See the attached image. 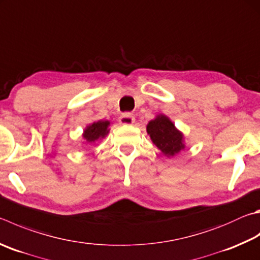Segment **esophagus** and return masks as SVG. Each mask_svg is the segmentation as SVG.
Returning <instances> with one entry per match:
<instances>
[{"label": "esophagus", "instance_id": "1", "mask_svg": "<svg viewBox=\"0 0 260 260\" xmlns=\"http://www.w3.org/2000/svg\"><path fill=\"white\" fill-rule=\"evenodd\" d=\"M119 122L122 125H133L135 122V118L129 112H125L119 117Z\"/></svg>", "mask_w": 260, "mask_h": 260}]
</instances>
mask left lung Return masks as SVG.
I'll list each match as a JSON object with an SVG mask.
<instances>
[{
    "label": "left lung",
    "mask_w": 260,
    "mask_h": 260,
    "mask_svg": "<svg viewBox=\"0 0 260 260\" xmlns=\"http://www.w3.org/2000/svg\"><path fill=\"white\" fill-rule=\"evenodd\" d=\"M146 133L165 157L173 158L185 149V138L171 118L164 114L155 116L146 125Z\"/></svg>",
    "instance_id": "left-lung-1"
}]
</instances>
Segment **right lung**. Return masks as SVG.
Here are the masks:
<instances>
[{
  "instance_id": "add662e5",
  "label": "right lung",
  "mask_w": 260,
  "mask_h": 260,
  "mask_svg": "<svg viewBox=\"0 0 260 260\" xmlns=\"http://www.w3.org/2000/svg\"><path fill=\"white\" fill-rule=\"evenodd\" d=\"M109 120L93 121L85 127L82 134L85 144L95 143L99 140H103L110 132Z\"/></svg>"
}]
</instances>
